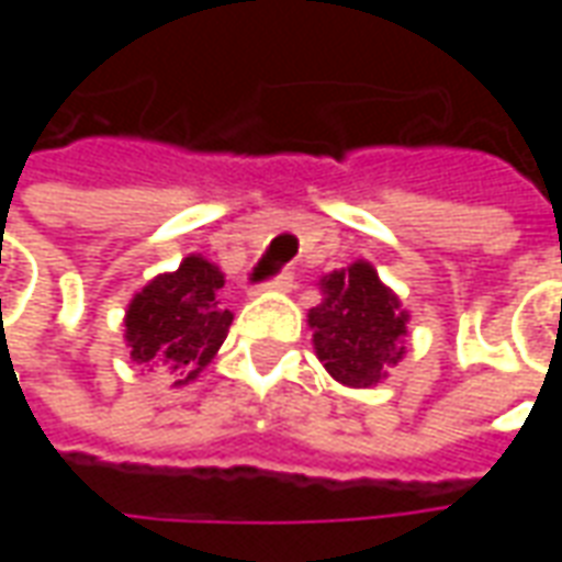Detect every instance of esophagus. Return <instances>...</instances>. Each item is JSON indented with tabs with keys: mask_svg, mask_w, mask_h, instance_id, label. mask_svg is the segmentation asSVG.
I'll return each mask as SVG.
<instances>
[{
	"mask_svg": "<svg viewBox=\"0 0 562 562\" xmlns=\"http://www.w3.org/2000/svg\"><path fill=\"white\" fill-rule=\"evenodd\" d=\"M294 285V273L289 268L280 270L277 277H270L268 282H261V289H268V292H289Z\"/></svg>",
	"mask_w": 562,
	"mask_h": 562,
	"instance_id": "obj_1",
	"label": "esophagus"
}]
</instances>
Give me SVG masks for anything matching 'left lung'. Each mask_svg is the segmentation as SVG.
Returning a JSON list of instances; mask_svg holds the SVG:
<instances>
[{"label":"left lung","mask_w":562,"mask_h":562,"mask_svg":"<svg viewBox=\"0 0 562 562\" xmlns=\"http://www.w3.org/2000/svg\"><path fill=\"white\" fill-rule=\"evenodd\" d=\"M325 301L310 310V328L318 361L330 376L367 389L385 376V364H397L406 334V316L397 297L379 282L376 270L358 261L322 280Z\"/></svg>","instance_id":"8db88e82"}]
</instances>
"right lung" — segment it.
Masks as SVG:
<instances>
[{
    "mask_svg": "<svg viewBox=\"0 0 562 562\" xmlns=\"http://www.w3.org/2000/svg\"><path fill=\"white\" fill-rule=\"evenodd\" d=\"M222 282V273L210 261L189 256L173 273H161L144 285L126 313L132 361L168 367L183 376L177 385L195 379L216 355L234 318L216 297Z\"/></svg>",
    "mask_w": 562,
    "mask_h": 562,
    "instance_id": "1",
    "label": "right lung"
}]
</instances>
